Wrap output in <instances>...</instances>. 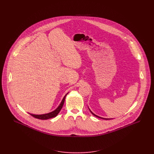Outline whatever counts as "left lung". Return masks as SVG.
Listing matches in <instances>:
<instances>
[{
    "instance_id": "obj_1",
    "label": "left lung",
    "mask_w": 154,
    "mask_h": 154,
    "mask_svg": "<svg viewBox=\"0 0 154 154\" xmlns=\"http://www.w3.org/2000/svg\"><path fill=\"white\" fill-rule=\"evenodd\" d=\"M88 109H89V107H88ZM89 111H91V112L94 116H95V117H98V118H100V119H105V120H109V119H106V118H103V117H99V116H97V115H95L94 113H93L91 111V110L89 109Z\"/></svg>"
}]
</instances>
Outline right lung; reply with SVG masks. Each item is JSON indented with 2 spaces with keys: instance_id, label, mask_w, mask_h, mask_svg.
I'll return each instance as SVG.
<instances>
[{
  "instance_id": "obj_1",
  "label": "right lung",
  "mask_w": 154,
  "mask_h": 154,
  "mask_svg": "<svg viewBox=\"0 0 154 154\" xmlns=\"http://www.w3.org/2000/svg\"><path fill=\"white\" fill-rule=\"evenodd\" d=\"M68 93L69 92H67L66 95H65V97H63V98L62 102L60 103V105L57 107V108L56 110H54V111L50 112L43 114H31V113H29V112L28 113L30 115H31L32 116H33L34 117H35L36 119H41V120H47V119L56 117L57 116V114H59V112H60V111L62 109V107H63V106L64 104V103H65V101L66 95L68 94Z\"/></svg>"
}]
</instances>
